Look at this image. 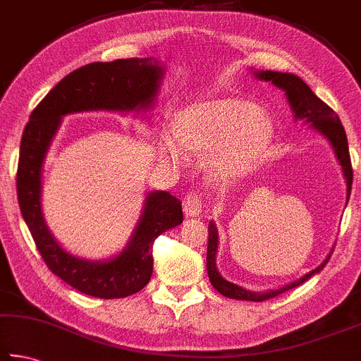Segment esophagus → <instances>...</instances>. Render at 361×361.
Returning <instances> with one entry per match:
<instances>
[{"label":"esophagus","mask_w":361,"mask_h":361,"mask_svg":"<svg viewBox=\"0 0 361 361\" xmlns=\"http://www.w3.org/2000/svg\"><path fill=\"white\" fill-rule=\"evenodd\" d=\"M203 199L199 192H188L185 200H183V209L186 216H197L202 212Z\"/></svg>","instance_id":"34e87169"}]
</instances>
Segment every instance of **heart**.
Instances as JSON below:
<instances>
[{
	"label": "heart",
	"mask_w": 361,
	"mask_h": 361,
	"mask_svg": "<svg viewBox=\"0 0 361 361\" xmlns=\"http://www.w3.org/2000/svg\"><path fill=\"white\" fill-rule=\"evenodd\" d=\"M176 137L164 142L162 153L172 161L188 152H207V166L222 180L247 172L267 152L273 137L270 116L238 97L203 101L188 107L175 121Z\"/></svg>",
	"instance_id": "obj_1"
}]
</instances>
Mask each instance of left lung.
I'll return each instance as SVG.
<instances>
[{"label":"left lung","instance_id":"1","mask_svg":"<svg viewBox=\"0 0 361 361\" xmlns=\"http://www.w3.org/2000/svg\"><path fill=\"white\" fill-rule=\"evenodd\" d=\"M260 80L271 82L276 85L278 88L286 91L287 99H289L290 107L295 114V120H303L306 123L312 124L314 129H317L320 134L325 135L330 140L333 149H335L336 158L343 167L344 176L347 180V200L350 197V189H352V162L349 154V143H347L345 130L343 123H341L339 116L336 115L335 110L330 106L319 99V97L312 93V90L301 80L300 77L289 74V72H273V71H260L254 72ZM216 251H218V231H216L214 222L212 221L208 224V247H207V270L209 283L213 287L224 297L233 298V300H249V301H265L278 297V295L284 293L286 290L293 289L300 284H303L305 281L310 279L314 274L319 273L322 268L329 264L331 257V252L329 254L322 264H320L316 270L305 274L303 278L293 281L292 284L281 287L278 290L265 292V293H255L249 292L243 287H238L237 284H232L221 276L218 268H216Z\"/></svg>","mask_w":361,"mask_h":361}]
</instances>
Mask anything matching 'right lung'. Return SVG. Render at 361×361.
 <instances>
[{
    "label": "right lung",
    "mask_w": 361,
    "mask_h": 361,
    "mask_svg": "<svg viewBox=\"0 0 361 361\" xmlns=\"http://www.w3.org/2000/svg\"><path fill=\"white\" fill-rule=\"evenodd\" d=\"M162 66L153 58L91 63L71 72L37 104L26 123L17 167V197L37 251L50 271L78 292L96 298H124L148 284L153 243L183 222L181 202L166 191L147 195L145 208L126 249L109 262L74 257L56 243L41 209V170L61 116L85 110H134L152 106Z\"/></svg>",
    "instance_id": "1"
}]
</instances>
